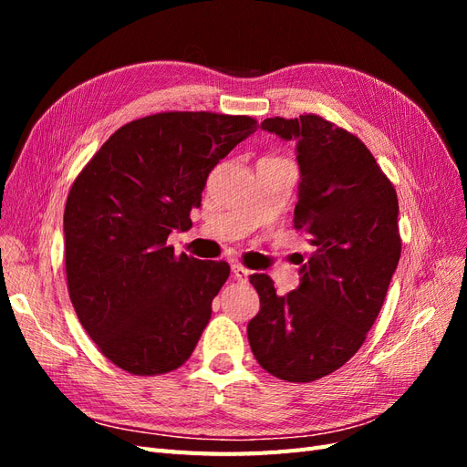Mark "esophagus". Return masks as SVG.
Returning a JSON list of instances; mask_svg holds the SVG:
<instances>
[{
    "mask_svg": "<svg viewBox=\"0 0 467 467\" xmlns=\"http://www.w3.org/2000/svg\"><path fill=\"white\" fill-rule=\"evenodd\" d=\"M232 273L235 276V280L242 282V285H245V282L249 280V275H251V271H247V268L242 265H232Z\"/></svg>",
    "mask_w": 467,
    "mask_h": 467,
    "instance_id": "esophagus-1",
    "label": "esophagus"
}]
</instances>
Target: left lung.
<instances>
[{
    "mask_svg": "<svg viewBox=\"0 0 467 467\" xmlns=\"http://www.w3.org/2000/svg\"><path fill=\"white\" fill-rule=\"evenodd\" d=\"M263 130L296 140L300 165L294 228L314 253L298 290L278 296L251 275L261 309L247 325L253 355L286 381H314L357 355L401 257L398 192L360 140L317 115L265 119Z\"/></svg>",
    "mask_w": 467,
    "mask_h": 467,
    "instance_id": "left-lung-1",
    "label": "left lung"
}]
</instances>
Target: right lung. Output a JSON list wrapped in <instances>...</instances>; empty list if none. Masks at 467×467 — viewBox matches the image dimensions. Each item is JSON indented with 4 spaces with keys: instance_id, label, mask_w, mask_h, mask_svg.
Masks as SVG:
<instances>
[{
    "instance_id": "right-lung-1",
    "label": "right lung",
    "mask_w": 467,
    "mask_h": 467,
    "mask_svg": "<svg viewBox=\"0 0 467 467\" xmlns=\"http://www.w3.org/2000/svg\"><path fill=\"white\" fill-rule=\"evenodd\" d=\"M257 120L218 112H158L112 134L69 189L64 257L69 300L97 348L134 376L185 364L230 276L223 261L175 255L208 173Z\"/></svg>"
}]
</instances>
